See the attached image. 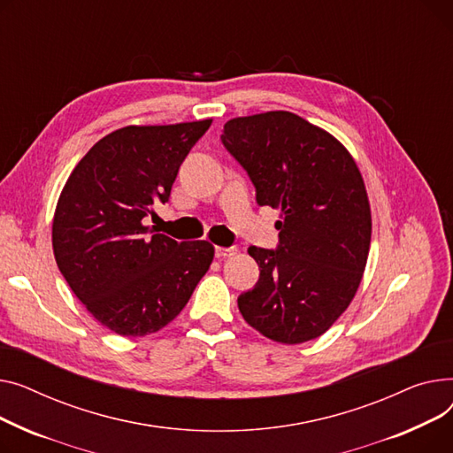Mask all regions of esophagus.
<instances>
[{"label":"esophagus","mask_w":453,"mask_h":453,"mask_svg":"<svg viewBox=\"0 0 453 453\" xmlns=\"http://www.w3.org/2000/svg\"><path fill=\"white\" fill-rule=\"evenodd\" d=\"M237 252L235 247H218L216 249V256L218 257H228V256H234Z\"/></svg>","instance_id":"1"}]
</instances>
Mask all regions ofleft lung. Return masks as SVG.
Masks as SVG:
<instances>
[{
  "mask_svg": "<svg viewBox=\"0 0 453 453\" xmlns=\"http://www.w3.org/2000/svg\"><path fill=\"white\" fill-rule=\"evenodd\" d=\"M221 142L252 180L257 204L283 211L278 247L249 249L259 280L237 307L274 342L318 338L351 303L371 243L367 194L353 157L288 111L232 119Z\"/></svg>",
  "mask_w": 453,
  "mask_h": 453,
  "instance_id": "8db88e82",
  "label": "left lung"
}]
</instances>
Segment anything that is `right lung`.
I'll use <instances>...</instances> for the list:
<instances>
[{"label":"right lung","mask_w":453,"mask_h":453,"mask_svg":"<svg viewBox=\"0 0 453 453\" xmlns=\"http://www.w3.org/2000/svg\"><path fill=\"white\" fill-rule=\"evenodd\" d=\"M211 120L127 126L100 139L69 175L52 221L57 265L76 298L122 336L163 329L188 303L214 247L146 226Z\"/></svg>","instance_id":"1"}]
</instances>
